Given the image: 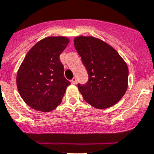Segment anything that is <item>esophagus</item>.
Masks as SVG:
<instances>
[{"label":"esophagus","mask_w":154,"mask_h":154,"mask_svg":"<svg viewBox=\"0 0 154 154\" xmlns=\"http://www.w3.org/2000/svg\"><path fill=\"white\" fill-rule=\"evenodd\" d=\"M76 82H77V79H76L75 77H74V78L72 79V81H71V83H72V84H76Z\"/></svg>","instance_id":"34e87169"}]
</instances>
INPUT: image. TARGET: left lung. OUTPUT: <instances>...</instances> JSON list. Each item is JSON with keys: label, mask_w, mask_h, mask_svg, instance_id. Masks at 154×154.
<instances>
[{"label": "left lung", "mask_w": 154, "mask_h": 154, "mask_svg": "<svg viewBox=\"0 0 154 154\" xmlns=\"http://www.w3.org/2000/svg\"><path fill=\"white\" fill-rule=\"evenodd\" d=\"M76 51L86 67L89 80L78 89L86 102L96 109L116 105L128 86V67L113 47L93 36L74 38Z\"/></svg>", "instance_id": "8db88e82"}]
</instances>
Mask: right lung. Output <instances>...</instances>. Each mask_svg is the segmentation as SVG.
Listing matches in <instances>:
<instances>
[{
  "label": "right lung",
  "instance_id": "1",
  "mask_svg": "<svg viewBox=\"0 0 154 154\" xmlns=\"http://www.w3.org/2000/svg\"><path fill=\"white\" fill-rule=\"evenodd\" d=\"M69 43L64 36L42 39L26 53L16 75L18 91L26 105L49 112L61 103L69 81L63 76L60 55Z\"/></svg>",
  "mask_w": 154,
  "mask_h": 154
}]
</instances>
